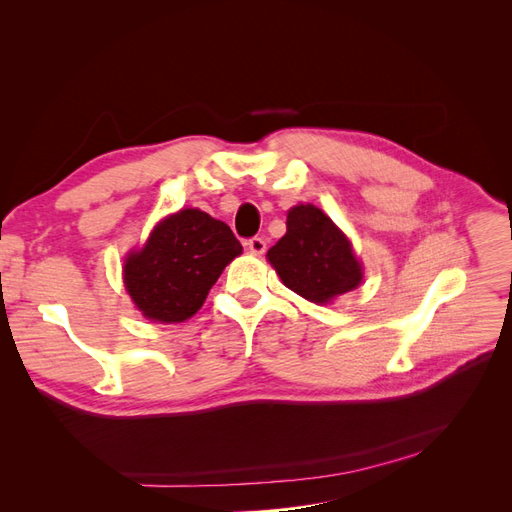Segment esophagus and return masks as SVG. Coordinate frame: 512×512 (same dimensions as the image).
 <instances>
[{"mask_svg": "<svg viewBox=\"0 0 512 512\" xmlns=\"http://www.w3.org/2000/svg\"><path fill=\"white\" fill-rule=\"evenodd\" d=\"M245 245L250 247V252H252V254H262V252L267 250V241L262 239V237H252V239L247 241Z\"/></svg>", "mask_w": 512, "mask_h": 512, "instance_id": "1", "label": "esophagus"}]
</instances>
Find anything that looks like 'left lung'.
Instances as JSON below:
<instances>
[{
	"label": "left lung",
	"mask_w": 512,
	"mask_h": 512,
	"mask_svg": "<svg viewBox=\"0 0 512 512\" xmlns=\"http://www.w3.org/2000/svg\"><path fill=\"white\" fill-rule=\"evenodd\" d=\"M286 228L267 254L284 286L312 303H329L361 284V265L350 241L318 207L290 209Z\"/></svg>",
	"instance_id": "left-lung-1"
}]
</instances>
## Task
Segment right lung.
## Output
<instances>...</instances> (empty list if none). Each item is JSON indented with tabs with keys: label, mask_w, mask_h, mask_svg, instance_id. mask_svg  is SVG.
<instances>
[{
	"label": "right lung",
	"mask_w": 512,
	"mask_h": 512,
	"mask_svg": "<svg viewBox=\"0 0 512 512\" xmlns=\"http://www.w3.org/2000/svg\"><path fill=\"white\" fill-rule=\"evenodd\" d=\"M243 252L232 230L198 209L170 215L123 267L141 312L158 322H183L205 303L228 262Z\"/></svg>",
	"instance_id": "right-lung-1"
}]
</instances>
